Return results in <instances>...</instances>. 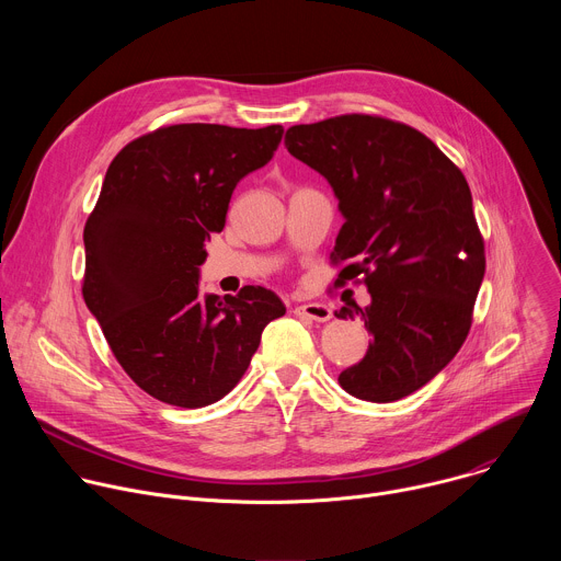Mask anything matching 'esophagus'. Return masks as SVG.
Masks as SVG:
<instances>
[{
	"mask_svg": "<svg viewBox=\"0 0 561 561\" xmlns=\"http://www.w3.org/2000/svg\"><path fill=\"white\" fill-rule=\"evenodd\" d=\"M297 314L301 317H308V319H314V322H329V319L333 317V310L331 306L327 304H319V301H308V304H301L295 308Z\"/></svg>",
	"mask_w": 561,
	"mask_h": 561,
	"instance_id": "34e87169",
	"label": "esophagus"
}]
</instances>
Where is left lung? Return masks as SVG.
<instances>
[{
    "mask_svg": "<svg viewBox=\"0 0 561 561\" xmlns=\"http://www.w3.org/2000/svg\"><path fill=\"white\" fill-rule=\"evenodd\" d=\"M288 152L322 175L344 226L333 262L344 284L364 273L362 317L373 342L340 373L364 402H397L428 383L461 348L486 257L466 178L420 130L373 115H340L286 130Z\"/></svg>",
    "mask_w": 561,
    "mask_h": 561,
    "instance_id": "8db88e82",
    "label": "left lung"
}]
</instances>
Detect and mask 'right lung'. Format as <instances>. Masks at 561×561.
Here are the masks:
<instances>
[{"instance_id": "add662e5", "label": "right lung", "mask_w": 561, "mask_h": 561, "mask_svg": "<svg viewBox=\"0 0 561 561\" xmlns=\"http://www.w3.org/2000/svg\"><path fill=\"white\" fill-rule=\"evenodd\" d=\"M284 128L175 124L124 146L84 228V301L148 394L202 409L247 373L262 331L286 306L264 286L202 293L210 232L239 180L266 167Z\"/></svg>"}]
</instances>
